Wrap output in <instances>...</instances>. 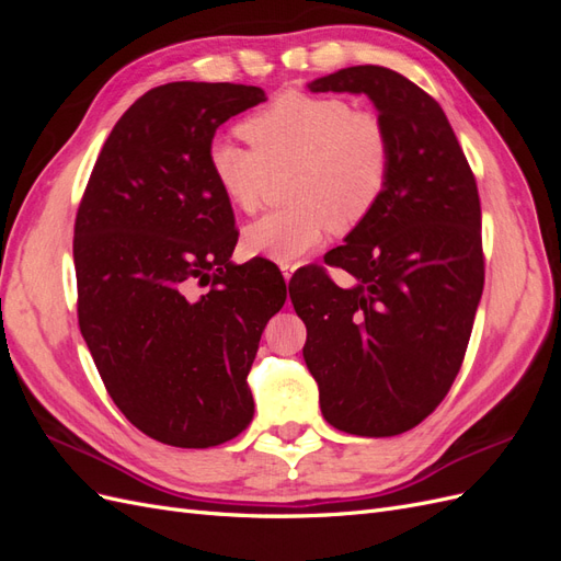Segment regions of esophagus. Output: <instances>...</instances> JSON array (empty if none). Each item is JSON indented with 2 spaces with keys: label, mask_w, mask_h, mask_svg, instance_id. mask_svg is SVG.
<instances>
[{
  "label": "esophagus",
  "mask_w": 561,
  "mask_h": 561,
  "mask_svg": "<svg viewBox=\"0 0 561 561\" xmlns=\"http://www.w3.org/2000/svg\"><path fill=\"white\" fill-rule=\"evenodd\" d=\"M297 262H280V271H283V278L285 280H290L293 278V274L297 271Z\"/></svg>",
  "instance_id": "esophagus-1"
}]
</instances>
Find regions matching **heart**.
<instances>
[{
	"mask_svg": "<svg viewBox=\"0 0 561 561\" xmlns=\"http://www.w3.org/2000/svg\"><path fill=\"white\" fill-rule=\"evenodd\" d=\"M250 147L215 140L210 173L231 206L254 213L274 178H285L290 206L252 222L248 252L297 262L375 213L393 168V138L375 110H355L342 95L285 91L241 124Z\"/></svg>",
	"mask_w": 561,
	"mask_h": 561,
	"instance_id": "b5f03b06",
	"label": "heart"
}]
</instances>
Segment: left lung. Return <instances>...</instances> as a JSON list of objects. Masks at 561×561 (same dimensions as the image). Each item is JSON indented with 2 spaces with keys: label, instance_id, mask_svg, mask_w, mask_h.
Masks as SVG:
<instances>
[{
  "label": "left lung",
  "instance_id": "8db88e82",
  "mask_svg": "<svg viewBox=\"0 0 561 561\" xmlns=\"http://www.w3.org/2000/svg\"><path fill=\"white\" fill-rule=\"evenodd\" d=\"M309 89L365 93L393 138V168L375 213L325 254L355 283L339 287L322 266L290 280L304 360L330 426L400 435L445 400L463 363L484 287L478 184L443 107L407 77L358 65Z\"/></svg>",
  "mask_w": 561,
  "mask_h": 561
}]
</instances>
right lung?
Listing matches in <instances>:
<instances>
[{
  "label": "right lung",
  "instance_id": "add662e5",
  "mask_svg": "<svg viewBox=\"0 0 561 561\" xmlns=\"http://www.w3.org/2000/svg\"><path fill=\"white\" fill-rule=\"evenodd\" d=\"M264 100L243 83L147 91L112 128L77 210L83 342L118 410L171 447L248 428V371L287 297L276 264L231 262L239 231L208 163L215 130Z\"/></svg>",
  "mask_w": 561,
  "mask_h": 561
}]
</instances>
